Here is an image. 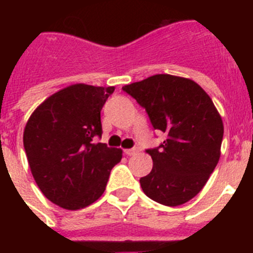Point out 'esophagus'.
<instances>
[{
    "instance_id": "obj_1",
    "label": "esophagus",
    "mask_w": 253,
    "mask_h": 253,
    "mask_svg": "<svg viewBox=\"0 0 253 253\" xmlns=\"http://www.w3.org/2000/svg\"><path fill=\"white\" fill-rule=\"evenodd\" d=\"M138 151H139V149H138L137 147H134V148H130V149H125L124 153L126 154V156H134V154L138 153Z\"/></svg>"
}]
</instances>
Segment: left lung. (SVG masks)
Here are the masks:
<instances>
[{
    "mask_svg": "<svg viewBox=\"0 0 253 253\" xmlns=\"http://www.w3.org/2000/svg\"><path fill=\"white\" fill-rule=\"evenodd\" d=\"M144 107L166 139L147 149L153 167L139 180L143 193L167 207L198 195L220 157L222 118L207 92L189 78L154 75L123 87Z\"/></svg>",
    "mask_w": 253,
    "mask_h": 253,
    "instance_id": "left-lung-1",
    "label": "left lung"
}]
</instances>
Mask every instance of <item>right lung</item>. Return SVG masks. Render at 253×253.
I'll return each mask as SVG.
<instances>
[{"mask_svg": "<svg viewBox=\"0 0 253 253\" xmlns=\"http://www.w3.org/2000/svg\"><path fill=\"white\" fill-rule=\"evenodd\" d=\"M115 87L84 84L49 96L31 114L24 148L35 182L46 199L68 210L82 209L104 194L122 149L95 143L101 113Z\"/></svg>", "mask_w": 253, "mask_h": 253, "instance_id": "obj_1", "label": "right lung"}]
</instances>
